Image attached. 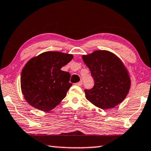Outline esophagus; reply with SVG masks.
I'll list each match as a JSON object with an SVG mask.
<instances>
[{
  "label": "esophagus",
  "instance_id": "34e87169",
  "mask_svg": "<svg viewBox=\"0 0 151 151\" xmlns=\"http://www.w3.org/2000/svg\"><path fill=\"white\" fill-rule=\"evenodd\" d=\"M76 85H77V86H82V81H80V82H79L76 83Z\"/></svg>",
  "mask_w": 151,
  "mask_h": 151
}]
</instances>
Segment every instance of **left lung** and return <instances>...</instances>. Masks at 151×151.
Instances as JSON below:
<instances>
[{
	"instance_id": "obj_1",
	"label": "left lung",
	"mask_w": 151,
	"mask_h": 151,
	"mask_svg": "<svg viewBox=\"0 0 151 151\" xmlns=\"http://www.w3.org/2000/svg\"><path fill=\"white\" fill-rule=\"evenodd\" d=\"M94 79V86L85 89L86 99L101 109L114 108L123 101L130 88L128 72L121 60L106 50L83 55Z\"/></svg>"
}]
</instances>
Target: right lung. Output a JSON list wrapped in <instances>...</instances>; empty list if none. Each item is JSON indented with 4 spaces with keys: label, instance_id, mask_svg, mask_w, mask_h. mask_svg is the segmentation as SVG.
Returning <instances> with one entry per match:
<instances>
[{
    "label": "right lung",
    "instance_id": "1",
    "mask_svg": "<svg viewBox=\"0 0 151 151\" xmlns=\"http://www.w3.org/2000/svg\"><path fill=\"white\" fill-rule=\"evenodd\" d=\"M73 58L72 54L45 52L26 64L21 74V88L30 106L48 112L66 97L72 85L71 75L61 68Z\"/></svg>",
    "mask_w": 151,
    "mask_h": 151
}]
</instances>
